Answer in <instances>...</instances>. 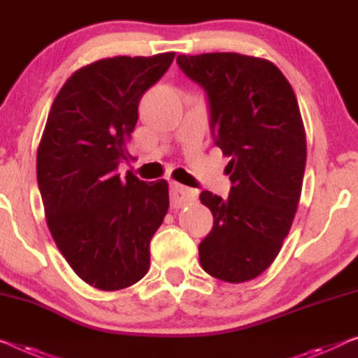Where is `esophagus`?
<instances>
[{
    "mask_svg": "<svg viewBox=\"0 0 358 358\" xmlns=\"http://www.w3.org/2000/svg\"><path fill=\"white\" fill-rule=\"evenodd\" d=\"M196 199V193L193 189L186 188L183 185L172 183L170 186V202L173 207H183L185 204Z\"/></svg>",
    "mask_w": 358,
    "mask_h": 358,
    "instance_id": "1",
    "label": "esophagus"
}]
</instances>
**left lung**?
<instances>
[{
	"mask_svg": "<svg viewBox=\"0 0 358 358\" xmlns=\"http://www.w3.org/2000/svg\"><path fill=\"white\" fill-rule=\"evenodd\" d=\"M177 64L204 88L213 140L230 157L228 199L199 196L213 215L201 265L222 281L254 280L278 255L301 199L307 145L294 90L273 62L254 56L180 55Z\"/></svg>",
	"mask_w": 358,
	"mask_h": 358,
	"instance_id": "left-lung-1",
	"label": "left lung"
}]
</instances>
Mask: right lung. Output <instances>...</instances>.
Returning a JSON list of instances; mask_svg holds the SVG:
<instances>
[{
    "label": "right lung",
    "instance_id": "1",
    "mask_svg": "<svg viewBox=\"0 0 358 358\" xmlns=\"http://www.w3.org/2000/svg\"><path fill=\"white\" fill-rule=\"evenodd\" d=\"M175 52L115 56L73 72L48 114L36 180L48 228L72 270L90 286L119 291L148 273L149 243L169 210L165 180L117 167L130 161L138 104Z\"/></svg>",
    "mask_w": 358,
    "mask_h": 358
}]
</instances>
